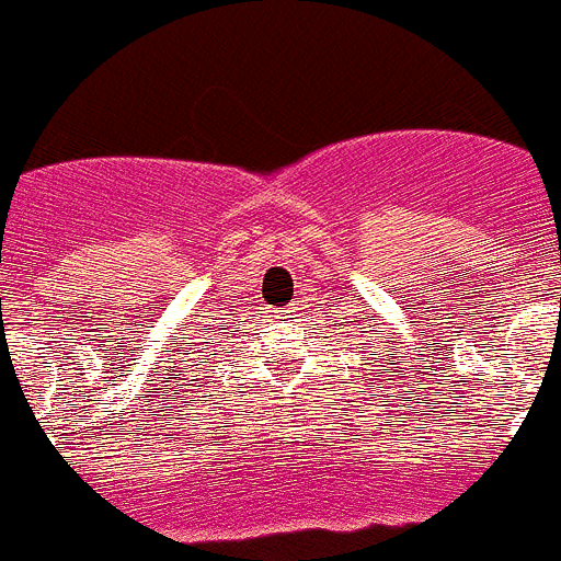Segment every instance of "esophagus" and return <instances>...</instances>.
<instances>
[{
  "label": "esophagus",
  "instance_id": "esophagus-1",
  "mask_svg": "<svg viewBox=\"0 0 561 561\" xmlns=\"http://www.w3.org/2000/svg\"><path fill=\"white\" fill-rule=\"evenodd\" d=\"M297 308H300V306H297V302H289V306H286L284 311H280V317H284V320H289V317L297 314Z\"/></svg>",
  "mask_w": 561,
  "mask_h": 561
}]
</instances>
